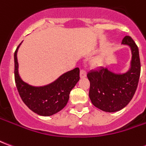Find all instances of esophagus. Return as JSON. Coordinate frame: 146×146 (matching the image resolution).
Wrapping results in <instances>:
<instances>
[{"mask_svg":"<svg viewBox=\"0 0 146 146\" xmlns=\"http://www.w3.org/2000/svg\"><path fill=\"white\" fill-rule=\"evenodd\" d=\"M80 76L81 78H84L87 76V73H86V71L84 70H80Z\"/></svg>","mask_w":146,"mask_h":146,"instance_id":"esophagus-1","label":"esophagus"}]
</instances>
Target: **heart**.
<instances>
[{"mask_svg":"<svg viewBox=\"0 0 146 146\" xmlns=\"http://www.w3.org/2000/svg\"><path fill=\"white\" fill-rule=\"evenodd\" d=\"M92 65L94 66H99L102 65V59L101 58H95V60L92 62Z\"/></svg>","mask_w":146,"mask_h":146,"instance_id":"1","label":"heart"}]
</instances>
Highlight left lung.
Returning a JSON list of instances; mask_svg holds the SVG:
<instances>
[{"label":"left lung","mask_w":146,"mask_h":146,"mask_svg":"<svg viewBox=\"0 0 146 146\" xmlns=\"http://www.w3.org/2000/svg\"><path fill=\"white\" fill-rule=\"evenodd\" d=\"M122 44L131 49V68L125 73H114L107 68L88 73L90 81L89 97L92 104L99 110L113 113L122 110L131 102L138 87L141 63L138 48L129 36L123 37Z\"/></svg>","instance_id":"8db88e82"}]
</instances>
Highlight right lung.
<instances>
[{
	"label": "right lung",
	"mask_w": 146,
	"mask_h": 146,
	"mask_svg": "<svg viewBox=\"0 0 146 146\" xmlns=\"http://www.w3.org/2000/svg\"><path fill=\"white\" fill-rule=\"evenodd\" d=\"M20 44L15 51L14 60L15 81L22 100L30 110L40 116H51L59 112L66 106L71 90L79 81V68L64 73L48 85H30L21 79L18 71L17 51Z\"/></svg>",
	"instance_id": "1"
}]
</instances>
